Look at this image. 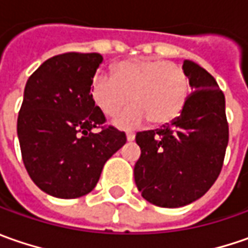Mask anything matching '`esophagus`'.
Listing matches in <instances>:
<instances>
[{
	"instance_id": "obj_1",
	"label": "esophagus",
	"mask_w": 248,
	"mask_h": 248,
	"mask_svg": "<svg viewBox=\"0 0 248 248\" xmlns=\"http://www.w3.org/2000/svg\"><path fill=\"white\" fill-rule=\"evenodd\" d=\"M134 139H136V137H134V134H133V133H127V134H126V140L129 141V142L134 141Z\"/></svg>"
}]
</instances>
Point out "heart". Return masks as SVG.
Instances as JSON below:
<instances>
[{
	"label": "heart",
	"mask_w": 248,
	"mask_h": 248,
	"mask_svg": "<svg viewBox=\"0 0 248 248\" xmlns=\"http://www.w3.org/2000/svg\"><path fill=\"white\" fill-rule=\"evenodd\" d=\"M189 81L181 65L154 60H124L112 68V78L97 74L90 83V97L106 116L129 103L134 106L115 116L114 124L132 130L148 119L155 126H166L181 115L188 101Z\"/></svg>",
	"instance_id": "b5f03b06"
}]
</instances>
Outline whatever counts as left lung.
Returning a JSON list of instances; mask_svg holds the SVG:
<instances>
[{
    "mask_svg": "<svg viewBox=\"0 0 248 248\" xmlns=\"http://www.w3.org/2000/svg\"><path fill=\"white\" fill-rule=\"evenodd\" d=\"M193 93L181 115L163 129L137 133L141 155L134 181L155 206L177 209L198 201L216 183L228 145L225 97L201 65L184 60Z\"/></svg>",
    "mask_w": 248,
    "mask_h": 248,
    "instance_id": "left-lung-1",
    "label": "left lung"
}]
</instances>
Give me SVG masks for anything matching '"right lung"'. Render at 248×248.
Returning a JSON list of instances; mask_svg holds the SVG:
<instances>
[{
	"mask_svg": "<svg viewBox=\"0 0 248 248\" xmlns=\"http://www.w3.org/2000/svg\"><path fill=\"white\" fill-rule=\"evenodd\" d=\"M101 62L98 53L55 56L26 83L17 118L23 163L50 196L75 199L93 191L106 162L126 142L111 126L94 132L106 121L90 97Z\"/></svg>",
	"mask_w": 248,
	"mask_h": 248,
	"instance_id": "add662e5",
	"label": "right lung"
}]
</instances>
